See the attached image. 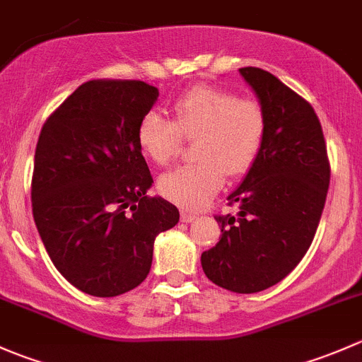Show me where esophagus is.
<instances>
[{
	"instance_id": "obj_1",
	"label": "esophagus",
	"mask_w": 362,
	"mask_h": 362,
	"mask_svg": "<svg viewBox=\"0 0 362 362\" xmlns=\"http://www.w3.org/2000/svg\"><path fill=\"white\" fill-rule=\"evenodd\" d=\"M180 217L184 222H192L198 218V214H194V211H189V210H182Z\"/></svg>"
}]
</instances>
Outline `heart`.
<instances>
[{
  "instance_id": "heart-1",
  "label": "heart",
  "mask_w": 362,
  "mask_h": 362,
  "mask_svg": "<svg viewBox=\"0 0 362 362\" xmlns=\"http://www.w3.org/2000/svg\"><path fill=\"white\" fill-rule=\"evenodd\" d=\"M173 120L151 110L138 124V144L156 164L170 163L182 136L194 138V163L159 178L160 194L185 208H199L224 184V173L240 177L257 159L266 134V115L254 100L215 87H196L173 103Z\"/></svg>"
}]
</instances>
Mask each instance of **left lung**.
Here are the masks:
<instances>
[{"label":"left lung","mask_w":362,"mask_h":362,"mask_svg":"<svg viewBox=\"0 0 362 362\" xmlns=\"http://www.w3.org/2000/svg\"><path fill=\"white\" fill-rule=\"evenodd\" d=\"M266 115L257 159L228 196L236 215H218L221 240L203 252V272L238 294L264 291L286 279L312 245L329 187V160L312 105L275 75L240 68Z\"/></svg>","instance_id":"1"}]
</instances>
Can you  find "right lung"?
I'll use <instances>...</instances> for the list:
<instances>
[{
	"label": "right lung",
	"mask_w": 362,
	"mask_h": 362,
	"mask_svg": "<svg viewBox=\"0 0 362 362\" xmlns=\"http://www.w3.org/2000/svg\"><path fill=\"white\" fill-rule=\"evenodd\" d=\"M158 96L140 80H90L40 133L33 217L57 272L86 294L113 298L140 286L156 236L180 218L175 204L147 196L154 180L138 124Z\"/></svg>",
	"instance_id": "right-lung-1"
}]
</instances>
